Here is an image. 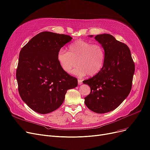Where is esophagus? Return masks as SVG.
Listing matches in <instances>:
<instances>
[{"mask_svg":"<svg viewBox=\"0 0 150 150\" xmlns=\"http://www.w3.org/2000/svg\"><path fill=\"white\" fill-rule=\"evenodd\" d=\"M78 83H79V85L82 84V80H81V79H79V80H78Z\"/></svg>","mask_w":150,"mask_h":150,"instance_id":"esophagus-1","label":"esophagus"}]
</instances>
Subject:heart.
I'll return each mask as SVG.
<instances>
[{
  "label": "heart",
  "instance_id": "heart-1",
  "mask_svg": "<svg viewBox=\"0 0 150 150\" xmlns=\"http://www.w3.org/2000/svg\"><path fill=\"white\" fill-rule=\"evenodd\" d=\"M67 50L60 49L57 55L60 67L67 73H70L76 64L79 67L73 74L80 76H93L103 68L105 51L100 43L79 39L70 44Z\"/></svg>",
  "mask_w": 150,
  "mask_h": 150
}]
</instances>
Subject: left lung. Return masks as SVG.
Instances as JSON below:
<instances>
[{
	"mask_svg": "<svg viewBox=\"0 0 150 150\" xmlns=\"http://www.w3.org/2000/svg\"><path fill=\"white\" fill-rule=\"evenodd\" d=\"M95 38L104 48L105 60L97 74L83 81L91 90L85 103L92 112L105 113L117 108L129 95L134 64L128 47L113 35L104 33Z\"/></svg>",
	"mask_w": 150,
	"mask_h": 150,
	"instance_id": "8db88e82",
	"label": "left lung"
}]
</instances>
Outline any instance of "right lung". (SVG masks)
<instances>
[{
    "instance_id": "add662e5",
    "label": "right lung",
    "mask_w": 150,
    "mask_h": 150,
    "mask_svg": "<svg viewBox=\"0 0 150 150\" xmlns=\"http://www.w3.org/2000/svg\"><path fill=\"white\" fill-rule=\"evenodd\" d=\"M72 38L67 35L42 32L21 49L16 71L22 100L32 110L47 114L59 108L67 91L78 85V80L62 69L57 55Z\"/></svg>"
}]
</instances>
